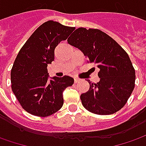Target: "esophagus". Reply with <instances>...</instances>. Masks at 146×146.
<instances>
[{"mask_svg":"<svg viewBox=\"0 0 146 146\" xmlns=\"http://www.w3.org/2000/svg\"><path fill=\"white\" fill-rule=\"evenodd\" d=\"M79 81H81V79H79V78H74V82L75 83H78Z\"/></svg>","mask_w":146,"mask_h":146,"instance_id":"obj_1","label":"esophagus"}]
</instances>
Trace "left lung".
<instances>
[{"label": "left lung", "mask_w": 146, "mask_h": 146, "mask_svg": "<svg viewBox=\"0 0 146 146\" xmlns=\"http://www.w3.org/2000/svg\"><path fill=\"white\" fill-rule=\"evenodd\" d=\"M67 40L100 69V81L97 84L88 81L90 90L81 95L83 106L98 115L120 110L135 86V70L127 52L111 36L97 29L78 28Z\"/></svg>", "instance_id": "left-lung-1"}]
</instances>
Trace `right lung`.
Returning <instances> with one entry per match:
<instances>
[{
  "label": "right lung",
  "instance_id": "obj_1",
  "mask_svg": "<svg viewBox=\"0 0 146 146\" xmlns=\"http://www.w3.org/2000/svg\"><path fill=\"white\" fill-rule=\"evenodd\" d=\"M75 29L53 21L37 28L19 51L11 70L12 90L28 113L37 117L53 114L63 106V91L73 77H53L48 81L47 66L54 60V50Z\"/></svg>",
  "mask_w": 146,
  "mask_h": 146
}]
</instances>
